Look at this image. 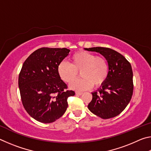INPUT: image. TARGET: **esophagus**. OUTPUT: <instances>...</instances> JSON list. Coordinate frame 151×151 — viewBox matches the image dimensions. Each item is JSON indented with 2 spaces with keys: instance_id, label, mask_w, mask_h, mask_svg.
<instances>
[{
  "instance_id": "obj_1",
  "label": "esophagus",
  "mask_w": 151,
  "mask_h": 151,
  "mask_svg": "<svg viewBox=\"0 0 151 151\" xmlns=\"http://www.w3.org/2000/svg\"><path fill=\"white\" fill-rule=\"evenodd\" d=\"M76 95H81L82 94H83V93L82 92H79V91H76Z\"/></svg>"
}]
</instances>
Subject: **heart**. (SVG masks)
Masks as SVG:
<instances>
[{
    "label": "heart",
    "mask_w": 151,
    "mask_h": 151,
    "mask_svg": "<svg viewBox=\"0 0 151 151\" xmlns=\"http://www.w3.org/2000/svg\"><path fill=\"white\" fill-rule=\"evenodd\" d=\"M108 61L102 56H96L86 51H78L70 58V64L60 63L58 66V76L66 83H70L80 72L81 78L73 82L70 88L84 91L101 86L109 75Z\"/></svg>",
    "instance_id": "obj_1"
}]
</instances>
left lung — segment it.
<instances>
[{
    "label": "left lung",
    "mask_w": 151,
    "mask_h": 151,
    "mask_svg": "<svg viewBox=\"0 0 151 151\" xmlns=\"http://www.w3.org/2000/svg\"><path fill=\"white\" fill-rule=\"evenodd\" d=\"M86 50L99 52L108 61L109 75L96 91L88 108L102 119L113 118L124 111L133 93L132 67L124 56L109 48L93 47Z\"/></svg>",
    "instance_id": "1"
}]
</instances>
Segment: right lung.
Instances as JSON below:
<instances>
[{
    "mask_svg": "<svg viewBox=\"0 0 151 151\" xmlns=\"http://www.w3.org/2000/svg\"><path fill=\"white\" fill-rule=\"evenodd\" d=\"M69 52L66 48H40L22 66L19 86L22 104L30 116L42 123H50L62 116L68 107V98L75 94L68 90L57 71Z\"/></svg>",
    "mask_w": 151,
    "mask_h": 151,
    "instance_id": "obj_1",
    "label": "right lung"
}]
</instances>
